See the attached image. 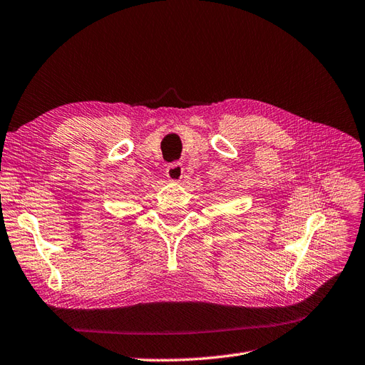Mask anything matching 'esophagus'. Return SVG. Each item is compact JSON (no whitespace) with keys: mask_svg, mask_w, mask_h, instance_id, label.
<instances>
[{"mask_svg":"<svg viewBox=\"0 0 365 365\" xmlns=\"http://www.w3.org/2000/svg\"><path fill=\"white\" fill-rule=\"evenodd\" d=\"M182 173H184V168L180 161L172 163L170 165H168V169H165V176H168L169 181H173V182L181 181Z\"/></svg>","mask_w":365,"mask_h":365,"instance_id":"1","label":"esophagus"}]
</instances>
